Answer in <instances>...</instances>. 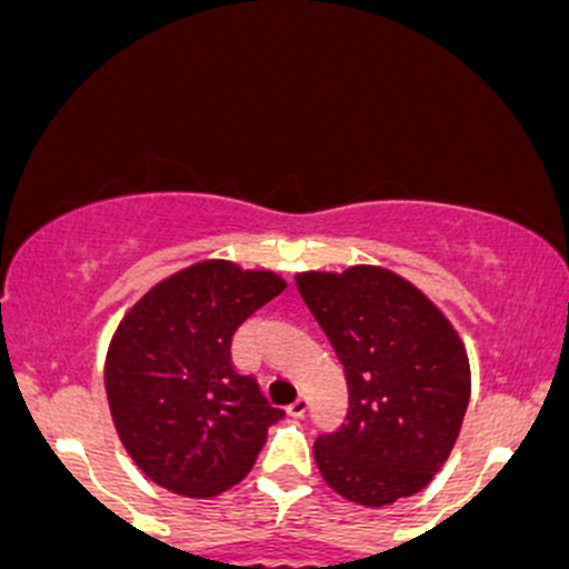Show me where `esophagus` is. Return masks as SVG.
Segmentation results:
<instances>
[{
    "label": "esophagus",
    "instance_id": "1",
    "mask_svg": "<svg viewBox=\"0 0 569 569\" xmlns=\"http://www.w3.org/2000/svg\"><path fill=\"white\" fill-rule=\"evenodd\" d=\"M287 412H290L292 418H303V415L309 412V399H307V396H301V399L292 401V405L287 407Z\"/></svg>",
    "mask_w": 569,
    "mask_h": 569
}]
</instances>
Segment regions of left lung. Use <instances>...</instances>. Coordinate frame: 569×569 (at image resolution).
<instances>
[{
	"label": "left lung",
	"mask_w": 569,
	"mask_h": 569,
	"mask_svg": "<svg viewBox=\"0 0 569 569\" xmlns=\"http://www.w3.org/2000/svg\"><path fill=\"white\" fill-rule=\"evenodd\" d=\"M298 292L345 366L350 409L315 461L350 502L412 497L442 469L469 405V360L418 287L375 266L298 273Z\"/></svg>",
	"instance_id": "8db88e82"
}]
</instances>
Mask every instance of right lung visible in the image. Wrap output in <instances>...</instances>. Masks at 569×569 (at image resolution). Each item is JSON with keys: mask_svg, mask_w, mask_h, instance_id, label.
<instances>
[{"mask_svg": "<svg viewBox=\"0 0 569 569\" xmlns=\"http://www.w3.org/2000/svg\"><path fill=\"white\" fill-rule=\"evenodd\" d=\"M282 290L271 271L206 260L146 292L116 328L108 405L127 453L157 486L217 497L254 467L284 409L236 369L230 345Z\"/></svg>", "mask_w": 569, "mask_h": 569, "instance_id": "right-lung-1", "label": "right lung"}]
</instances>
